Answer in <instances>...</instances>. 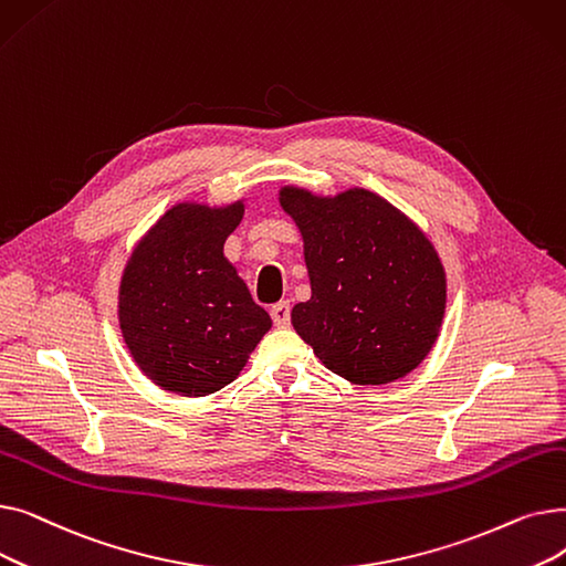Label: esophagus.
Returning a JSON list of instances; mask_svg holds the SVG:
<instances>
[{
  "mask_svg": "<svg viewBox=\"0 0 566 566\" xmlns=\"http://www.w3.org/2000/svg\"><path fill=\"white\" fill-rule=\"evenodd\" d=\"M271 316H273V323L277 325V328H286V325L291 323V305L289 301H282L277 305L271 307Z\"/></svg>",
  "mask_w": 566,
  "mask_h": 566,
  "instance_id": "obj_1",
  "label": "esophagus"
}]
</instances>
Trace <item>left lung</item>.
<instances>
[{
  "mask_svg": "<svg viewBox=\"0 0 566 566\" xmlns=\"http://www.w3.org/2000/svg\"><path fill=\"white\" fill-rule=\"evenodd\" d=\"M303 238L312 298L291 310L295 333L353 385L403 378L438 342L448 275L422 227L367 188L277 190Z\"/></svg>",
  "mask_w": 566,
  "mask_h": 566,
  "instance_id": "1",
  "label": "left lung"
}]
</instances>
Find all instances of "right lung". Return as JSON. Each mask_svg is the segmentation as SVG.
Segmentation results:
<instances>
[{"label": "right lung", "mask_w": 566, "mask_h": 566, "mask_svg": "<svg viewBox=\"0 0 566 566\" xmlns=\"http://www.w3.org/2000/svg\"><path fill=\"white\" fill-rule=\"evenodd\" d=\"M245 216L229 203L178 201L133 248L118 282V328L139 371L160 390L206 397L238 378L271 331L224 256V241Z\"/></svg>", "instance_id": "obj_1"}]
</instances>
